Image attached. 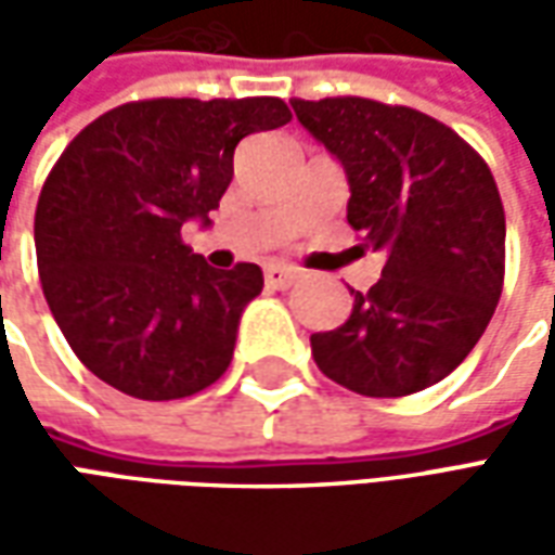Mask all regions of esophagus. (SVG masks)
<instances>
[{
  "label": "esophagus",
  "instance_id": "1",
  "mask_svg": "<svg viewBox=\"0 0 555 555\" xmlns=\"http://www.w3.org/2000/svg\"><path fill=\"white\" fill-rule=\"evenodd\" d=\"M300 279V270L297 267H285V264H270L264 270V282L267 288H276V291H285L291 288L294 282Z\"/></svg>",
  "mask_w": 555,
  "mask_h": 555
}]
</instances>
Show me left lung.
I'll use <instances>...</instances> for the list:
<instances>
[{
    "label": "left lung",
    "instance_id": "obj_1",
    "mask_svg": "<svg viewBox=\"0 0 555 555\" xmlns=\"http://www.w3.org/2000/svg\"><path fill=\"white\" fill-rule=\"evenodd\" d=\"M348 178V222L386 253L384 273L350 288V318L314 333L318 369L350 392L401 398L452 374L500 302L505 210L488 163L452 127L365 98L294 101Z\"/></svg>",
    "mask_w": 555,
    "mask_h": 555
}]
</instances>
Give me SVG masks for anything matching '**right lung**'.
Wrapping results in <instances>:
<instances>
[{
    "instance_id": "obj_1",
    "label": "right lung",
    "mask_w": 555,
    "mask_h": 555,
    "mask_svg": "<svg viewBox=\"0 0 555 555\" xmlns=\"http://www.w3.org/2000/svg\"><path fill=\"white\" fill-rule=\"evenodd\" d=\"M279 98H159L115 106L43 183L35 253L43 297L79 362L142 401L202 392L225 374L258 264L214 270L181 241L217 210L243 137L288 125Z\"/></svg>"
}]
</instances>
